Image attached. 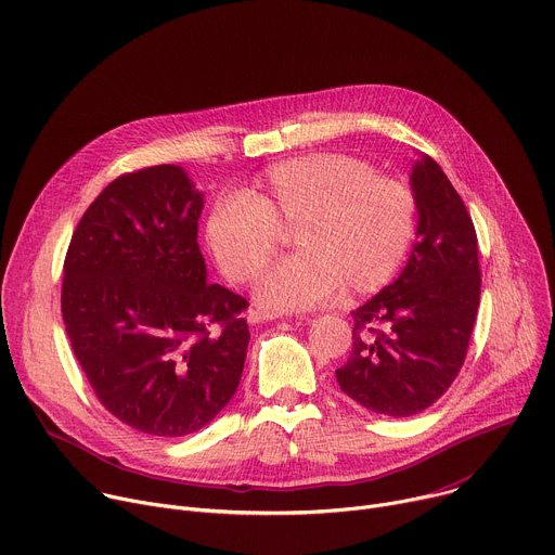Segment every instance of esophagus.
Masks as SVG:
<instances>
[{
	"label": "esophagus",
	"mask_w": 555,
	"mask_h": 555,
	"mask_svg": "<svg viewBox=\"0 0 555 555\" xmlns=\"http://www.w3.org/2000/svg\"><path fill=\"white\" fill-rule=\"evenodd\" d=\"M246 320H249V324H264V322H271V320H280V315L262 311V309H249V315H246Z\"/></svg>",
	"instance_id": "1"
}]
</instances>
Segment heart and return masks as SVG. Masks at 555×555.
Segmentation results:
<instances>
[{
  "instance_id": "1",
  "label": "heart",
  "mask_w": 555,
  "mask_h": 555,
  "mask_svg": "<svg viewBox=\"0 0 555 555\" xmlns=\"http://www.w3.org/2000/svg\"><path fill=\"white\" fill-rule=\"evenodd\" d=\"M416 201L405 182L344 154H313L269 167L237 194L220 196L205 220V240L222 273L251 282L271 260L280 231H293L297 254L256 284L269 311H304L331 297L379 291L405 258Z\"/></svg>"
}]
</instances>
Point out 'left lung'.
Segmentation results:
<instances>
[{"label":"left lung","instance_id":"1","mask_svg":"<svg viewBox=\"0 0 555 555\" xmlns=\"http://www.w3.org/2000/svg\"><path fill=\"white\" fill-rule=\"evenodd\" d=\"M416 242L401 275L352 311V352L339 388L384 416H412L456 379L467 354L480 267L474 222L437 160L421 154L410 173Z\"/></svg>","mask_w":555,"mask_h":555}]
</instances>
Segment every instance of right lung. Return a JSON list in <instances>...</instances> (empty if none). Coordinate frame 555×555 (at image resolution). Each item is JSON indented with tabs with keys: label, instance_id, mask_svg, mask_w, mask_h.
Instances as JSON below:
<instances>
[{
	"label": "right lung",
	"instance_id": "obj_1",
	"mask_svg": "<svg viewBox=\"0 0 555 555\" xmlns=\"http://www.w3.org/2000/svg\"><path fill=\"white\" fill-rule=\"evenodd\" d=\"M203 194L178 165L112 180L79 220L61 313L107 412L152 437L198 433L235 395L249 346L244 297L207 284Z\"/></svg>",
	"mask_w": 555,
	"mask_h": 555
}]
</instances>
